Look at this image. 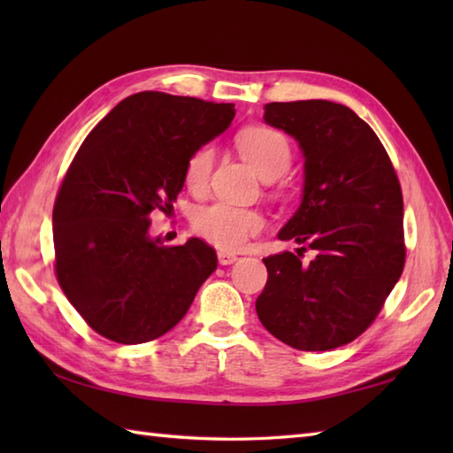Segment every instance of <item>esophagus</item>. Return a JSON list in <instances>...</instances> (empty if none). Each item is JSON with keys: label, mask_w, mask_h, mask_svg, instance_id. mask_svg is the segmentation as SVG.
<instances>
[{"label": "esophagus", "mask_w": 453, "mask_h": 453, "mask_svg": "<svg viewBox=\"0 0 453 453\" xmlns=\"http://www.w3.org/2000/svg\"><path fill=\"white\" fill-rule=\"evenodd\" d=\"M218 261H219V265H224V266L234 265L237 261V255L235 253H227V251H219L218 253Z\"/></svg>", "instance_id": "esophagus-1"}]
</instances>
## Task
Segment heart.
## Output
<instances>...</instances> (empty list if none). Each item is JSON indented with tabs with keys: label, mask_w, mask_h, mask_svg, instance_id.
I'll return each mask as SVG.
<instances>
[{
	"label": "heart",
	"mask_w": 453,
	"mask_h": 453,
	"mask_svg": "<svg viewBox=\"0 0 453 453\" xmlns=\"http://www.w3.org/2000/svg\"><path fill=\"white\" fill-rule=\"evenodd\" d=\"M235 143L242 157L263 180H274L284 175L292 163L290 142L274 128H245L239 132ZM214 159L216 153L211 146H202L192 153L185 167V182L188 188L200 190L206 187ZM263 226L265 219L258 211L229 204L202 206L192 216L195 232L208 243L226 251L242 249L249 239L261 232Z\"/></svg>",
	"instance_id": "1"
}]
</instances>
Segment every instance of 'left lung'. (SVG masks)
Instances as JSON below:
<instances>
[{
  "mask_svg": "<svg viewBox=\"0 0 453 453\" xmlns=\"http://www.w3.org/2000/svg\"><path fill=\"white\" fill-rule=\"evenodd\" d=\"M263 119L303 156L300 208L278 239L315 257L302 265L300 247L263 258L268 280L257 315L292 349H339L368 329L405 266L395 169L375 132L344 104L268 103Z\"/></svg>",
  "mask_w": 453,
  "mask_h": 453,
  "instance_id": "obj_1",
  "label": "left lung"
}]
</instances>
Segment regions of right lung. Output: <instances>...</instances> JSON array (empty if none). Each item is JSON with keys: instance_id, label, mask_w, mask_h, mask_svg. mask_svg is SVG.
Segmentation results:
<instances>
[{"instance_id": "obj_1", "label": "right lung", "mask_w": 453, "mask_h": 453, "mask_svg": "<svg viewBox=\"0 0 453 453\" xmlns=\"http://www.w3.org/2000/svg\"><path fill=\"white\" fill-rule=\"evenodd\" d=\"M232 103L142 91L120 101L73 157L52 211L56 276L91 329L120 344L171 331L216 271L210 245L150 235L185 185L188 157L229 128Z\"/></svg>"}]
</instances>
